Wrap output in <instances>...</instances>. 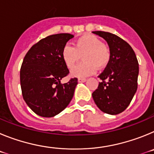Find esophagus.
<instances>
[{
    "label": "esophagus",
    "mask_w": 154,
    "mask_h": 154,
    "mask_svg": "<svg viewBox=\"0 0 154 154\" xmlns=\"http://www.w3.org/2000/svg\"><path fill=\"white\" fill-rule=\"evenodd\" d=\"M85 81H86V79L85 78H79L78 79L79 82H85Z\"/></svg>",
    "instance_id": "obj_1"
}]
</instances>
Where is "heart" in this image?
<instances>
[{"label": "heart", "instance_id": "obj_1", "mask_svg": "<svg viewBox=\"0 0 154 154\" xmlns=\"http://www.w3.org/2000/svg\"><path fill=\"white\" fill-rule=\"evenodd\" d=\"M82 56L83 63L72 71L75 77L83 78L96 72V69H103L111 59V51L107 45L92 35H84L73 42V48L65 46L62 51V58L65 66L72 69Z\"/></svg>", "mask_w": 154, "mask_h": 154}]
</instances>
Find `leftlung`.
Segmentation results:
<instances>
[{"label": "left lung", "instance_id": "left-lung-1", "mask_svg": "<svg viewBox=\"0 0 154 154\" xmlns=\"http://www.w3.org/2000/svg\"><path fill=\"white\" fill-rule=\"evenodd\" d=\"M106 41L111 59L99 75L102 80L92 92L94 102L103 112L116 115L131 103L137 89L139 64L136 54L126 41L106 31H92Z\"/></svg>", "mask_w": 154, "mask_h": 154}]
</instances>
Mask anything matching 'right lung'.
<instances>
[{"label": "right lung", "mask_w": 154, "mask_h": 154, "mask_svg": "<svg viewBox=\"0 0 154 154\" xmlns=\"http://www.w3.org/2000/svg\"><path fill=\"white\" fill-rule=\"evenodd\" d=\"M73 37L67 33L49 35L34 45L24 58L20 71L23 99L42 117L60 113L74 96L78 79L61 83L69 73L62 61V51Z\"/></svg>", "instance_id": "1"}]
</instances>
